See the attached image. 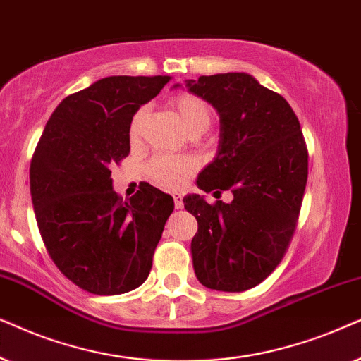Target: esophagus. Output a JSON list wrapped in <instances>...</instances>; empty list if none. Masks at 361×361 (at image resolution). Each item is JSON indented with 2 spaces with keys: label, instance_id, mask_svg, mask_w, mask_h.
I'll use <instances>...</instances> for the list:
<instances>
[{
  "label": "esophagus",
  "instance_id": "1",
  "mask_svg": "<svg viewBox=\"0 0 361 361\" xmlns=\"http://www.w3.org/2000/svg\"><path fill=\"white\" fill-rule=\"evenodd\" d=\"M173 201H175V208L176 209L183 208V200H181L180 193H173Z\"/></svg>",
  "mask_w": 361,
  "mask_h": 361
}]
</instances>
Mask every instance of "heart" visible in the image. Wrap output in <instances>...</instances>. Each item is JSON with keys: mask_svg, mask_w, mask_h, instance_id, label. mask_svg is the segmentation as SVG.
Masks as SVG:
<instances>
[{"mask_svg": "<svg viewBox=\"0 0 361 361\" xmlns=\"http://www.w3.org/2000/svg\"><path fill=\"white\" fill-rule=\"evenodd\" d=\"M171 107L178 117H180L186 132L190 133L204 132L211 125V120H213V109H211V105L204 99L198 97V95L178 94L171 100ZM147 114V107H140L133 114L130 127H128V137H130L132 143L140 140ZM196 166H198V161L190 155H160L148 163L147 173L157 185L165 186V188H178L196 170Z\"/></svg>", "mask_w": 361, "mask_h": 361, "instance_id": "1", "label": "heart"}]
</instances>
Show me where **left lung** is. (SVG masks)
<instances>
[{"instance_id":"left-lung-1","label":"left lung","mask_w":361,"mask_h":361,"mask_svg":"<svg viewBox=\"0 0 361 361\" xmlns=\"http://www.w3.org/2000/svg\"><path fill=\"white\" fill-rule=\"evenodd\" d=\"M186 87L218 110L221 123L218 153L196 183L206 193H233L231 203L183 198L198 221L195 274L208 289L244 292L261 284L289 247L309 175L307 145L289 102L252 75H201Z\"/></svg>"}]
</instances>
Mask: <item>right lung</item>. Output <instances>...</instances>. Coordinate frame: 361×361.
<instances>
[{
    "label": "right lung",
    "instance_id": "right-lung-1",
    "mask_svg": "<svg viewBox=\"0 0 361 361\" xmlns=\"http://www.w3.org/2000/svg\"><path fill=\"white\" fill-rule=\"evenodd\" d=\"M170 75H112L67 95L47 120L30 168L37 228L57 269L97 295L137 289L175 203L142 183L122 201L110 168L130 153L128 127Z\"/></svg>",
    "mask_w": 361,
    "mask_h": 361
}]
</instances>
